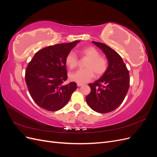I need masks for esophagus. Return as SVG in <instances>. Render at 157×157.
I'll use <instances>...</instances> for the list:
<instances>
[{"label":"esophagus","instance_id":"obj_1","mask_svg":"<svg viewBox=\"0 0 157 157\" xmlns=\"http://www.w3.org/2000/svg\"><path fill=\"white\" fill-rule=\"evenodd\" d=\"M82 84H80V83H77V86L78 87H80V86H82Z\"/></svg>","mask_w":157,"mask_h":157}]
</instances>
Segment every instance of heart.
<instances>
[{
	"mask_svg": "<svg viewBox=\"0 0 157 157\" xmlns=\"http://www.w3.org/2000/svg\"><path fill=\"white\" fill-rule=\"evenodd\" d=\"M80 54L86 57L89 60L85 65L86 69H78L69 74V78L73 81L84 84L90 81L94 76H101L105 72L107 68V60L100 57L99 52L94 47L89 46L82 48ZM65 62L70 69L76 67L78 65V58L73 52H70L66 56Z\"/></svg>",
	"mask_w": 157,
	"mask_h": 157,
	"instance_id": "b5f03b06",
	"label": "heart"
}]
</instances>
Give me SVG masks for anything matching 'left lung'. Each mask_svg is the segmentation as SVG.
I'll use <instances>...</instances> for the list:
<instances>
[{
	"instance_id": "1",
	"label": "left lung",
	"mask_w": 157,
	"mask_h": 157,
	"mask_svg": "<svg viewBox=\"0 0 157 157\" xmlns=\"http://www.w3.org/2000/svg\"><path fill=\"white\" fill-rule=\"evenodd\" d=\"M105 55L107 70L101 78L89 84L90 93L86 97L88 105L99 113L111 112L124 101L130 86V75L120 55L101 42L92 41Z\"/></svg>"
}]
</instances>
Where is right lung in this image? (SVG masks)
Returning a JSON list of instances; mask_svg holds the SVG:
<instances>
[{"mask_svg":"<svg viewBox=\"0 0 157 157\" xmlns=\"http://www.w3.org/2000/svg\"><path fill=\"white\" fill-rule=\"evenodd\" d=\"M80 40L50 46L38 51L25 71V82L33 100L49 111L62 109L77 88V83L67 84L65 58Z\"/></svg>","mask_w":157,"mask_h":157,"instance_id":"1","label":"right lung"}]
</instances>
